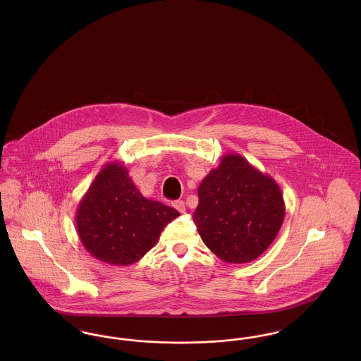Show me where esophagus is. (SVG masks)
<instances>
[{
    "label": "esophagus",
    "mask_w": 361,
    "mask_h": 361,
    "mask_svg": "<svg viewBox=\"0 0 361 361\" xmlns=\"http://www.w3.org/2000/svg\"><path fill=\"white\" fill-rule=\"evenodd\" d=\"M173 207H174L178 212H181V214H183V212H185V203H184L183 200H177V202H174V203H173Z\"/></svg>",
    "instance_id": "esophagus-1"
}]
</instances>
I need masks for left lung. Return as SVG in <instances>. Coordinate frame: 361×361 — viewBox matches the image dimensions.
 Returning a JSON list of instances; mask_svg holds the SVG:
<instances>
[{
	"label": "left lung",
	"mask_w": 361,
	"mask_h": 361,
	"mask_svg": "<svg viewBox=\"0 0 361 361\" xmlns=\"http://www.w3.org/2000/svg\"><path fill=\"white\" fill-rule=\"evenodd\" d=\"M193 214L207 247L230 264L261 256L283 224L286 206L275 180L240 154H226L197 188Z\"/></svg>",
	"instance_id": "left-lung-1"
}]
</instances>
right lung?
<instances>
[{
	"mask_svg": "<svg viewBox=\"0 0 361 361\" xmlns=\"http://www.w3.org/2000/svg\"><path fill=\"white\" fill-rule=\"evenodd\" d=\"M178 215L172 207L143 197L127 168L114 161L103 166L81 199L75 227L93 257L131 265L154 247L165 226Z\"/></svg>",
	"mask_w": 361,
	"mask_h": 361,
	"instance_id": "add662e5",
	"label": "right lung"
}]
</instances>
